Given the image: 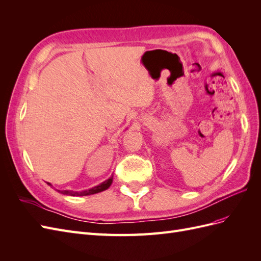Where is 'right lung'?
Listing matches in <instances>:
<instances>
[{
  "label": "right lung",
  "instance_id": "add662e5",
  "mask_svg": "<svg viewBox=\"0 0 261 261\" xmlns=\"http://www.w3.org/2000/svg\"><path fill=\"white\" fill-rule=\"evenodd\" d=\"M113 181V176H111L110 178H108L107 180L102 181L101 184H99L98 186H94L90 189H87V191H82V192H73V191H58L59 193L63 194V195H69V196H88V195H93L97 194L100 192H103L106 189H108L110 186H111ZM49 185H51L50 183H48Z\"/></svg>",
  "mask_w": 261,
  "mask_h": 261
}]
</instances>
